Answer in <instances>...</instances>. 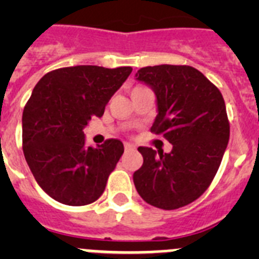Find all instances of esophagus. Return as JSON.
<instances>
[{
    "mask_svg": "<svg viewBox=\"0 0 259 259\" xmlns=\"http://www.w3.org/2000/svg\"><path fill=\"white\" fill-rule=\"evenodd\" d=\"M124 149L127 150H134V149H136V148H135V145L134 144H130V143H124Z\"/></svg>",
    "mask_w": 259,
    "mask_h": 259,
    "instance_id": "esophagus-1",
    "label": "esophagus"
}]
</instances>
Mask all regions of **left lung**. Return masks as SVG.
Wrapping results in <instances>:
<instances>
[{
	"mask_svg": "<svg viewBox=\"0 0 259 259\" xmlns=\"http://www.w3.org/2000/svg\"><path fill=\"white\" fill-rule=\"evenodd\" d=\"M135 76L157 98L150 131L172 144L170 153L139 146L144 162L134 174L135 187L152 206L179 209L206 191L221 166L230 140L223 96L191 66H149Z\"/></svg>",
	"mask_w": 259,
	"mask_h": 259,
	"instance_id": "left-lung-1",
	"label": "left lung"
}]
</instances>
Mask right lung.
<instances>
[{"instance_id":"right-lung-1","label":"right lung","mask_w":259,"mask_h":259,"mask_svg":"<svg viewBox=\"0 0 259 259\" xmlns=\"http://www.w3.org/2000/svg\"><path fill=\"white\" fill-rule=\"evenodd\" d=\"M131 72V67L58 68L32 91L22 118L23 153L41 189L58 202L83 206L104 193L124 146L116 139L85 146L83 130L93 116H102Z\"/></svg>"}]
</instances>
